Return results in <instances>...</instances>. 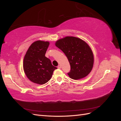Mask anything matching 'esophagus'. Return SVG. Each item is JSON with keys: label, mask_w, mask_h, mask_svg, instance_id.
I'll return each mask as SVG.
<instances>
[{"label": "esophagus", "mask_w": 121, "mask_h": 121, "mask_svg": "<svg viewBox=\"0 0 121 121\" xmlns=\"http://www.w3.org/2000/svg\"><path fill=\"white\" fill-rule=\"evenodd\" d=\"M57 68H58V69H61V65H58V66H57Z\"/></svg>", "instance_id": "esophagus-1"}]
</instances>
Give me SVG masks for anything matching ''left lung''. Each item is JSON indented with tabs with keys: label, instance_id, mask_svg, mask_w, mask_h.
<instances>
[{
	"label": "left lung",
	"instance_id": "1",
	"mask_svg": "<svg viewBox=\"0 0 121 121\" xmlns=\"http://www.w3.org/2000/svg\"><path fill=\"white\" fill-rule=\"evenodd\" d=\"M56 46L63 52L71 65L68 73L71 78L78 80L85 77L92 70L94 56L89 45L81 39L67 36L58 40Z\"/></svg>",
	"mask_w": 121,
	"mask_h": 121
}]
</instances>
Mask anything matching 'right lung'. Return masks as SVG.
<instances>
[{
    "instance_id": "obj_1",
    "label": "right lung",
    "mask_w": 121,
    "mask_h": 121,
    "mask_svg": "<svg viewBox=\"0 0 121 121\" xmlns=\"http://www.w3.org/2000/svg\"><path fill=\"white\" fill-rule=\"evenodd\" d=\"M49 45L48 41L37 40L29 47L23 60V69L31 81L44 84L52 78L54 69L50 60L45 55Z\"/></svg>"
}]
</instances>
